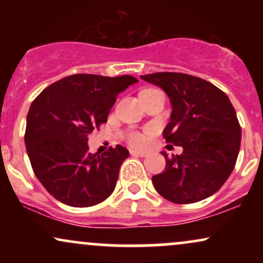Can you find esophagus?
Instances as JSON below:
<instances>
[{"label": "esophagus", "instance_id": "obj_1", "mask_svg": "<svg viewBox=\"0 0 263 263\" xmlns=\"http://www.w3.org/2000/svg\"><path fill=\"white\" fill-rule=\"evenodd\" d=\"M131 155L137 157H147V152H142V151H131Z\"/></svg>", "mask_w": 263, "mask_h": 263}]
</instances>
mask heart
<instances>
[{"label": "heart", "instance_id": "b5f03b06", "mask_svg": "<svg viewBox=\"0 0 263 263\" xmlns=\"http://www.w3.org/2000/svg\"><path fill=\"white\" fill-rule=\"evenodd\" d=\"M153 89H144L142 92H147L151 91ZM128 143L134 147H138V148H142V147H146L148 146L149 143V137L147 135L143 134H138V132H132L131 135L128 136Z\"/></svg>", "mask_w": 263, "mask_h": 263}]
</instances>
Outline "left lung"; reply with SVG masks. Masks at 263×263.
Here are the masks:
<instances>
[{"label": "left lung", "instance_id": "1", "mask_svg": "<svg viewBox=\"0 0 263 263\" xmlns=\"http://www.w3.org/2000/svg\"><path fill=\"white\" fill-rule=\"evenodd\" d=\"M141 79L161 86L171 99L167 143L183 153L165 158L164 172L152 177L163 198L176 204L197 203L224 185L234 171L241 126L228 95L209 81L182 73H153Z\"/></svg>", "mask_w": 263, "mask_h": 263}]
</instances>
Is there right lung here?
<instances>
[{"label":"right lung","mask_w":263,"mask_h":263,"mask_svg":"<svg viewBox=\"0 0 263 263\" xmlns=\"http://www.w3.org/2000/svg\"><path fill=\"white\" fill-rule=\"evenodd\" d=\"M135 83L131 75L75 74L45 87L32 102L25 134L27 153L35 177L57 200L87 208L112 194L129 152L117 144L92 155L87 136L107 122L117 95Z\"/></svg>","instance_id":"obj_1"}]
</instances>
